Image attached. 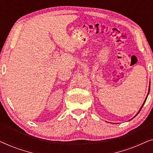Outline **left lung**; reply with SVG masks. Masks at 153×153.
Here are the masks:
<instances>
[{
	"instance_id": "8db88e82",
	"label": "left lung",
	"mask_w": 153,
	"mask_h": 153,
	"mask_svg": "<svg viewBox=\"0 0 153 153\" xmlns=\"http://www.w3.org/2000/svg\"><path fill=\"white\" fill-rule=\"evenodd\" d=\"M149 91H150V87H149ZM147 97H146V100H145V101H144V102H143V105H142V106H141V108H142V107H143V104H144V103H145V102H146V99H147ZM141 109H140V111H141ZM140 111H139V112H138V114H139V113L140 112ZM137 115H136V116H137Z\"/></svg>"
}]
</instances>
